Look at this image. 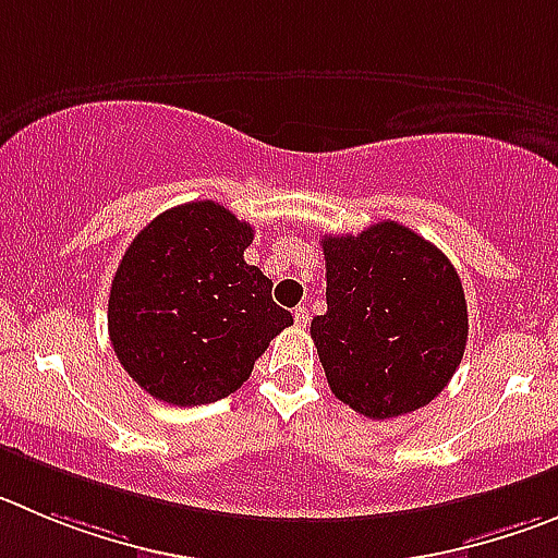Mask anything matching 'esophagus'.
Wrapping results in <instances>:
<instances>
[{
    "label": "esophagus",
    "instance_id": "esophagus-1",
    "mask_svg": "<svg viewBox=\"0 0 558 558\" xmlns=\"http://www.w3.org/2000/svg\"><path fill=\"white\" fill-rule=\"evenodd\" d=\"M294 322L300 327H305L311 322V314H308V308H305V305H300V308H294Z\"/></svg>",
    "mask_w": 558,
    "mask_h": 558
}]
</instances>
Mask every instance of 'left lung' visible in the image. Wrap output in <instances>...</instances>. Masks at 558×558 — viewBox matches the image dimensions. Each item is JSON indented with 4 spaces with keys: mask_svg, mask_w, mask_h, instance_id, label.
<instances>
[{
    "mask_svg": "<svg viewBox=\"0 0 558 558\" xmlns=\"http://www.w3.org/2000/svg\"><path fill=\"white\" fill-rule=\"evenodd\" d=\"M327 314L311 338L330 390L366 418L424 408L454 377L468 305L454 264L393 220L322 239Z\"/></svg>",
    "mask_w": 558,
    "mask_h": 558,
    "instance_id": "left-lung-1",
    "label": "left lung"
}]
</instances>
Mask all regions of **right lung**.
<instances>
[{
  "label": "right lung",
  "instance_id": "right-lung-1",
  "mask_svg": "<svg viewBox=\"0 0 558 558\" xmlns=\"http://www.w3.org/2000/svg\"><path fill=\"white\" fill-rule=\"evenodd\" d=\"M250 222L215 201L161 211L134 236L109 289V341L129 377L181 408L242 388L291 314L244 262Z\"/></svg>",
  "mask_w": 558,
  "mask_h": 558
}]
</instances>
